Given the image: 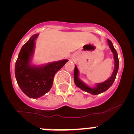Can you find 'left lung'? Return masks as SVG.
I'll use <instances>...</instances> for the list:
<instances>
[{"label":"left lung","mask_w":134,"mask_h":134,"mask_svg":"<svg viewBox=\"0 0 134 134\" xmlns=\"http://www.w3.org/2000/svg\"><path fill=\"white\" fill-rule=\"evenodd\" d=\"M108 41V44L109 46V48L111 49V52L113 54V56H114V60H115V68L113 72V74L111 76V77L107 80L106 81L103 82L102 83L97 84V86L94 88H91L89 86H88L86 84H85L82 81L79 79V70H78L77 67L75 66L74 71V83L78 87L81 88L82 91L87 92L88 93H91L92 94H99L100 93H102L105 91H107L108 88L111 87V86L113 85V82L115 80L116 75L118 73V68H119V59H118V55L117 51L113 47V45L109 40H107Z\"/></svg>","instance_id":"1"}]
</instances>
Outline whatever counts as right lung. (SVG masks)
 Wrapping results in <instances>:
<instances>
[{
	"mask_svg": "<svg viewBox=\"0 0 134 134\" xmlns=\"http://www.w3.org/2000/svg\"><path fill=\"white\" fill-rule=\"evenodd\" d=\"M38 34L32 35L21 48L15 63V77L17 84L29 97L37 99L50 90L55 73L68 61L62 60L41 66H32L31 59L34 54L35 40Z\"/></svg>",
	"mask_w": 134,
	"mask_h": 134,
	"instance_id": "1",
	"label": "right lung"
}]
</instances>
